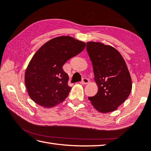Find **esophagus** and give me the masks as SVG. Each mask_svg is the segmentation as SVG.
I'll list each match as a JSON object with an SVG mask.
<instances>
[{"instance_id":"obj_1","label":"esophagus","mask_w":151,"mask_h":151,"mask_svg":"<svg viewBox=\"0 0 151 151\" xmlns=\"http://www.w3.org/2000/svg\"><path fill=\"white\" fill-rule=\"evenodd\" d=\"M81 83L82 84H87L89 83V80L86 78H82V81L81 82Z\"/></svg>"}]
</instances>
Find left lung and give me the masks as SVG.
Returning a JSON list of instances; mask_svg holds the SVG:
<instances>
[{
	"instance_id": "1",
	"label": "left lung",
	"mask_w": 151,
	"mask_h": 151,
	"mask_svg": "<svg viewBox=\"0 0 151 151\" xmlns=\"http://www.w3.org/2000/svg\"><path fill=\"white\" fill-rule=\"evenodd\" d=\"M86 50L98 86L96 96L88 99L101 113L116 110L128 98L132 88L126 62L116 49L103 43L88 42Z\"/></svg>"
}]
</instances>
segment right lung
I'll return each mask as SVG.
<instances>
[{"label": "right lung", "instance_id": "right-lung-1", "mask_svg": "<svg viewBox=\"0 0 151 151\" xmlns=\"http://www.w3.org/2000/svg\"><path fill=\"white\" fill-rule=\"evenodd\" d=\"M86 46L69 36L56 37L42 46L27 68L25 86L29 96L42 107H54L65 99L71 89L63 65L80 54Z\"/></svg>", "mask_w": 151, "mask_h": 151}]
</instances>
